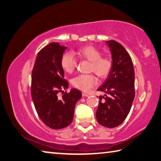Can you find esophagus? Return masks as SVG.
I'll return each instance as SVG.
<instances>
[{"mask_svg":"<svg viewBox=\"0 0 161 161\" xmlns=\"http://www.w3.org/2000/svg\"><path fill=\"white\" fill-rule=\"evenodd\" d=\"M82 95L83 97H88V96H89V95L88 94H87V93H86V92H83L82 93Z\"/></svg>","mask_w":161,"mask_h":161,"instance_id":"34e87169","label":"esophagus"}]
</instances>
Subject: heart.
I'll return each instance as SVG.
<instances>
[{"mask_svg":"<svg viewBox=\"0 0 161 161\" xmlns=\"http://www.w3.org/2000/svg\"><path fill=\"white\" fill-rule=\"evenodd\" d=\"M76 54L81 59L91 62L90 71L94 72L100 78H105L111 73L113 68V59L109 56H102L101 51L91 45L84 46L76 51ZM61 66L64 71L71 73L78 65L75 56L71 52H65L61 58ZM72 86L80 91L88 92L97 84V78L94 74H80L71 80Z\"/></svg>","mask_w":161,"mask_h":161,"instance_id":"1","label":"heart"}]
</instances>
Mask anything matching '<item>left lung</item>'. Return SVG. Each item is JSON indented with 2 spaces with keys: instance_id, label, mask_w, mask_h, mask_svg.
Masks as SVG:
<instances>
[{
  "instance_id": "8db88e82",
  "label": "left lung",
  "mask_w": 161,
  "mask_h": 161,
  "mask_svg": "<svg viewBox=\"0 0 161 161\" xmlns=\"http://www.w3.org/2000/svg\"><path fill=\"white\" fill-rule=\"evenodd\" d=\"M114 65L111 73L98 91L105 92L99 96L96 119L100 125L108 128L120 125L130 112L135 96L134 69L130 56L122 44L108 41Z\"/></svg>"
}]
</instances>
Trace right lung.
<instances>
[{
  "label": "right lung",
  "mask_w": 161,
  "mask_h": 161,
  "mask_svg": "<svg viewBox=\"0 0 161 161\" xmlns=\"http://www.w3.org/2000/svg\"><path fill=\"white\" fill-rule=\"evenodd\" d=\"M66 47L52 42L39 51L32 71L31 95L39 117L48 127L61 129L70 125L76 103L82 97L80 91L69 87L64 79L61 58ZM62 92L61 98L58 94Z\"/></svg>",
  "instance_id": "1"
}]
</instances>
